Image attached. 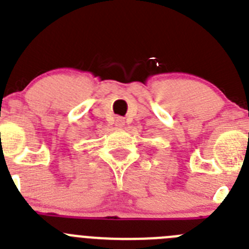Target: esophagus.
Listing matches in <instances>:
<instances>
[{"mask_svg": "<svg viewBox=\"0 0 249 249\" xmlns=\"http://www.w3.org/2000/svg\"><path fill=\"white\" fill-rule=\"evenodd\" d=\"M124 118H122V117H117L116 118V123H114V124H116V127H118V128H122L123 126H124Z\"/></svg>", "mask_w": 249, "mask_h": 249, "instance_id": "1", "label": "esophagus"}]
</instances>
